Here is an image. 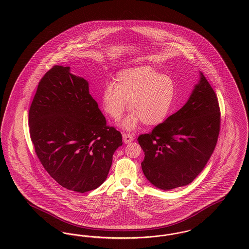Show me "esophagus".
Segmentation results:
<instances>
[{
  "label": "esophagus",
  "mask_w": 249,
  "mask_h": 249,
  "mask_svg": "<svg viewBox=\"0 0 249 249\" xmlns=\"http://www.w3.org/2000/svg\"><path fill=\"white\" fill-rule=\"evenodd\" d=\"M122 136H123V141H124V142H126V143L133 141V136L130 134V133H123Z\"/></svg>",
  "instance_id": "34e87169"
}]
</instances>
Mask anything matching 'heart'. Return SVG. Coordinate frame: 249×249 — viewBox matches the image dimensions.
<instances>
[{
  "instance_id": "obj_1",
  "label": "heart",
  "mask_w": 249,
  "mask_h": 249,
  "mask_svg": "<svg viewBox=\"0 0 249 249\" xmlns=\"http://www.w3.org/2000/svg\"><path fill=\"white\" fill-rule=\"evenodd\" d=\"M177 95L175 80L150 66H137L119 71L115 83L102 92V105L108 116L119 120L129 103L131 111L123 127L133 129L140 121L146 126L161 123L168 116Z\"/></svg>"
}]
</instances>
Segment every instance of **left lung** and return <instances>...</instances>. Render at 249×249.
<instances>
[{
	"mask_svg": "<svg viewBox=\"0 0 249 249\" xmlns=\"http://www.w3.org/2000/svg\"><path fill=\"white\" fill-rule=\"evenodd\" d=\"M201 73L187 104L141 134L138 142L144 159V177L160 190L189 185L206 165L220 130V109L213 88Z\"/></svg>",
	"mask_w": 249,
	"mask_h": 249,
	"instance_id": "left-lung-1",
	"label": "left lung"
}]
</instances>
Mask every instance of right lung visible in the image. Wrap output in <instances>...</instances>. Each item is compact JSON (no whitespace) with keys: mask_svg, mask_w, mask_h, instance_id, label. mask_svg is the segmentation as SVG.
Returning <instances> with one entry per match:
<instances>
[{"mask_svg":"<svg viewBox=\"0 0 249 249\" xmlns=\"http://www.w3.org/2000/svg\"><path fill=\"white\" fill-rule=\"evenodd\" d=\"M36 153L49 176L67 190L84 193L107 178L122 135L89 94V83L70 67L53 66L38 84L29 111Z\"/></svg>","mask_w":249,"mask_h":249,"instance_id":"add662e5","label":"right lung"}]
</instances>
